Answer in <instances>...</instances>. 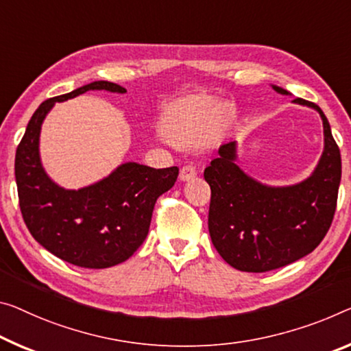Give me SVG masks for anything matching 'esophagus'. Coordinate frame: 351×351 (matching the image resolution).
Returning <instances> with one entry per match:
<instances>
[{"label":"esophagus","mask_w":351,"mask_h":351,"mask_svg":"<svg viewBox=\"0 0 351 351\" xmlns=\"http://www.w3.org/2000/svg\"><path fill=\"white\" fill-rule=\"evenodd\" d=\"M196 168H194V166H191V165H186V166H183V168L180 169V180H183V182H188V180H193L194 177H196Z\"/></svg>","instance_id":"esophagus-1"}]
</instances>
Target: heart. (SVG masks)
<instances>
[{
	"instance_id": "obj_1",
	"label": "heart",
	"mask_w": 351,
	"mask_h": 351,
	"mask_svg": "<svg viewBox=\"0 0 351 351\" xmlns=\"http://www.w3.org/2000/svg\"><path fill=\"white\" fill-rule=\"evenodd\" d=\"M230 114V106L215 97L193 95L176 101L163 119L165 134L177 147L201 144L215 127Z\"/></svg>"
}]
</instances>
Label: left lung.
I'll use <instances>...</instances> for the list:
<instances>
[{"mask_svg":"<svg viewBox=\"0 0 351 351\" xmlns=\"http://www.w3.org/2000/svg\"><path fill=\"white\" fill-rule=\"evenodd\" d=\"M278 94L292 95L271 84ZM323 122V152L314 171L293 185H267L237 165L239 143L223 144L218 158L204 171L212 190L208 232L219 256L240 271L265 273L311 254L325 239L336 212L341 185V152L330 122L315 104Z\"/></svg>","mask_w":351,"mask_h":351,"instance_id":"obj_1","label":"left lung"}]
</instances>
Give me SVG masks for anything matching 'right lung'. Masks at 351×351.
Here are the masks:
<instances>
[{"label":"right lung","mask_w":351,"mask_h":351,"mask_svg":"<svg viewBox=\"0 0 351 351\" xmlns=\"http://www.w3.org/2000/svg\"><path fill=\"white\" fill-rule=\"evenodd\" d=\"M88 90L127 93L116 83L93 82L40 104L15 154V182L21 215L37 243L72 265L99 269L125 262L143 245L155 202L174 186L179 168L127 161L78 190L58 185L42 165V123L58 101Z\"/></svg>","instance_id":"1"}]
</instances>
